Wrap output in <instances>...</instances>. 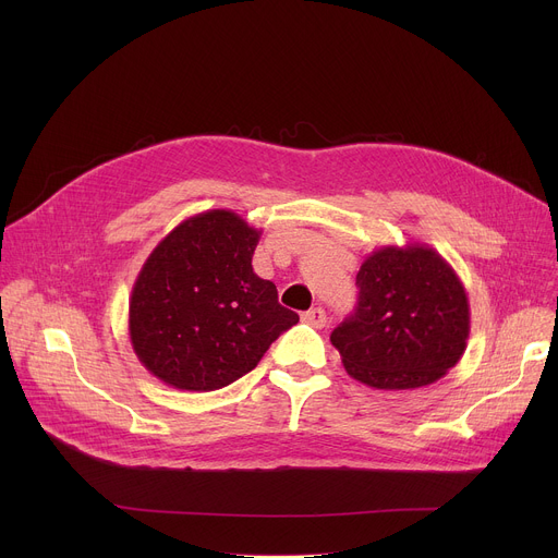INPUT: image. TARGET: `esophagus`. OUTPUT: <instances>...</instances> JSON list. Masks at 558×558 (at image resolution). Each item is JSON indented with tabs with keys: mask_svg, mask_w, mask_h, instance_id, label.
I'll return each mask as SVG.
<instances>
[{
	"mask_svg": "<svg viewBox=\"0 0 558 558\" xmlns=\"http://www.w3.org/2000/svg\"><path fill=\"white\" fill-rule=\"evenodd\" d=\"M302 323H306V325H311L315 329H323L327 325V313L320 306H313V308L302 313Z\"/></svg>",
	"mask_w": 558,
	"mask_h": 558,
	"instance_id": "obj_1",
	"label": "esophagus"
}]
</instances>
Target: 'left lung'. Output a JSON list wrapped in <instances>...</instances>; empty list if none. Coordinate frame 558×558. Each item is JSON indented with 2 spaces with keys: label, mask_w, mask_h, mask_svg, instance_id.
Instances as JSON below:
<instances>
[{
  "label": "left lung",
  "mask_w": 558,
  "mask_h": 558,
  "mask_svg": "<svg viewBox=\"0 0 558 558\" xmlns=\"http://www.w3.org/2000/svg\"><path fill=\"white\" fill-rule=\"evenodd\" d=\"M355 313L331 333L347 373L377 390L441 379L463 355L470 304L448 260L428 245H386L357 271Z\"/></svg>",
  "instance_id": "obj_1"
}]
</instances>
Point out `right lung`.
<instances>
[{
  "mask_svg": "<svg viewBox=\"0 0 558 558\" xmlns=\"http://www.w3.org/2000/svg\"><path fill=\"white\" fill-rule=\"evenodd\" d=\"M260 233L231 209H207L151 250L132 287L128 331L154 377L179 390L222 388L300 320L254 274Z\"/></svg>",
  "mask_w": 558,
  "mask_h": 558,
  "instance_id": "obj_1",
  "label": "right lung"
}]
</instances>
